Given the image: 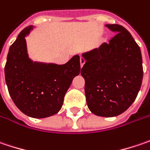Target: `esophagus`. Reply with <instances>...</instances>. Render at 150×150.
I'll return each instance as SVG.
<instances>
[{
    "mask_svg": "<svg viewBox=\"0 0 150 150\" xmlns=\"http://www.w3.org/2000/svg\"><path fill=\"white\" fill-rule=\"evenodd\" d=\"M80 62H81V67H83V65H84V64L86 63V59L83 58V57H81V59H80Z\"/></svg>",
    "mask_w": 150,
    "mask_h": 150,
    "instance_id": "obj_1",
    "label": "esophagus"
}]
</instances>
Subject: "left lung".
<instances>
[{
  "label": "left lung",
  "mask_w": 150,
  "mask_h": 150,
  "mask_svg": "<svg viewBox=\"0 0 150 150\" xmlns=\"http://www.w3.org/2000/svg\"><path fill=\"white\" fill-rule=\"evenodd\" d=\"M116 33L109 42L84 53L81 74L90 111L96 116L120 115L136 99L143 80L142 55L139 45L125 28L107 24Z\"/></svg>",
  "instance_id": "1"
}]
</instances>
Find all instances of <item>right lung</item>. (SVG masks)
Here are the masks:
<instances>
[{"label": "right lung", "instance_id": "1", "mask_svg": "<svg viewBox=\"0 0 150 150\" xmlns=\"http://www.w3.org/2000/svg\"><path fill=\"white\" fill-rule=\"evenodd\" d=\"M27 27L11 45L5 65V79L16 108L34 118L53 116L61 109L64 97L73 79L80 74V56L64 64L33 62L28 58L25 37Z\"/></svg>", "mask_w": 150, "mask_h": 150}]
</instances>
